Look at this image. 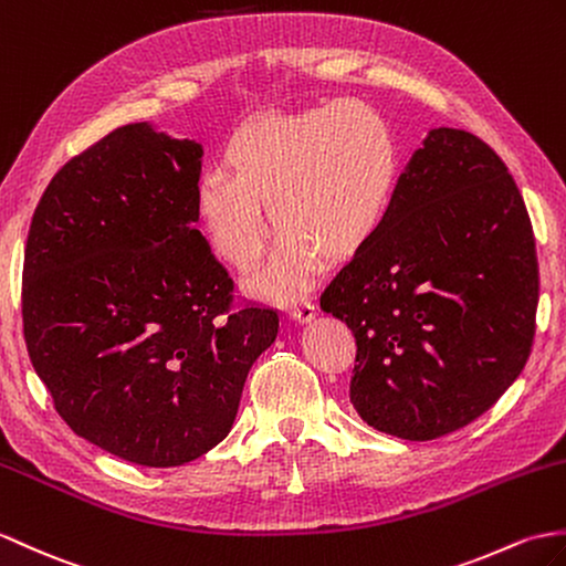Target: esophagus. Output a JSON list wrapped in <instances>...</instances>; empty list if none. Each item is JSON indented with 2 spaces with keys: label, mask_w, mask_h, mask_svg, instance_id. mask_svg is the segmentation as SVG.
<instances>
[{
  "label": "esophagus",
  "mask_w": 566,
  "mask_h": 566,
  "mask_svg": "<svg viewBox=\"0 0 566 566\" xmlns=\"http://www.w3.org/2000/svg\"><path fill=\"white\" fill-rule=\"evenodd\" d=\"M289 313H292L294 321L308 323L311 318H315V306H313V301H308V298H294L292 306H289Z\"/></svg>",
  "instance_id": "1"
}]
</instances>
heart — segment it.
Segmentation results:
<instances>
[{
	"label": "heart",
	"mask_w": 566,
	"mask_h": 566,
	"mask_svg": "<svg viewBox=\"0 0 566 566\" xmlns=\"http://www.w3.org/2000/svg\"><path fill=\"white\" fill-rule=\"evenodd\" d=\"M227 172L212 170L197 195L209 243L235 270L265 251L268 207L277 251L251 280L272 298L313 282L318 255H354L384 223L398 186V144L386 117L361 101H331L289 115H262L231 135Z\"/></svg>",
	"instance_id": "obj_1"
}]
</instances>
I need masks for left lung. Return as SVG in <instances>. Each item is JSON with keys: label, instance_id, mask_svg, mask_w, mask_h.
Masks as SVG:
<instances>
[{"label": "left lung", "instance_id": "1", "mask_svg": "<svg viewBox=\"0 0 566 566\" xmlns=\"http://www.w3.org/2000/svg\"><path fill=\"white\" fill-rule=\"evenodd\" d=\"M537 294L531 217L506 164L465 129L439 127L321 308L357 339L354 410L390 437L429 441L488 412L518 378Z\"/></svg>", "mask_w": 566, "mask_h": 566}]
</instances>
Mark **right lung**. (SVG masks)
<instances>
[{
  "instance_id": "right-lung-1",
  "label": "right lung",
  "mask_w": 566,
  "mask_h": 566,
  "mask_svg": "<svg viewBox=\"0 0 566 566\" xmlns=\"http://www.w3.org/2000/svg\"><path fill=\"white\" fill-rule=\"evenodd\" d=\"M202 147L113 129L50 180L23 255L25 349L67 427L147 468L227 439L280 311L233 296L195 229Z\"/></svg>"
}]
</instances>
